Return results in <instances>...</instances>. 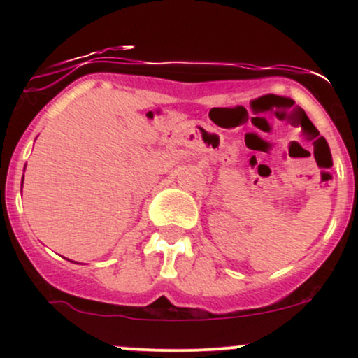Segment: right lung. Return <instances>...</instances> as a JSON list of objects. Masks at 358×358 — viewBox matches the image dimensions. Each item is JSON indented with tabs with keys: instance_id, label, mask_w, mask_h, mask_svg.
<instances>
[{
	"instance_id": "right-lung-1",
	"label": "right lung",
	"mask_w": 358,
	"mask_h": 358,
	"mask_svg": "<svg viewBox=\"0 0 358 358\" xmlns=\"http://www.w3.org/2000/svg\"><path fill=\"white\" fill-rule=\"evenodd\" d=\"M22 185H23V182H22Z\"/></svg>"
}]
</instances>
